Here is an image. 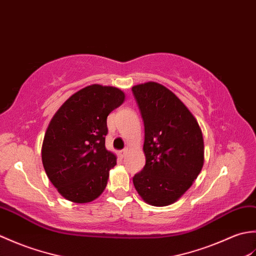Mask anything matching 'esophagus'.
Returning a JSON list of instances; mask_svg holds the SVG:
<instances>
[{
    "instance_id": "34e87169",
    "label": "esophagus",
    "mask_w": 256,
    "mask_h": 256,
    "mask_svg": "<svg viewBox=\"0 0 256 256\" xmlns=\"http://www.w3.org/2000/svg\"><path fill=\"white\" fill-rule=\"evenodd\" d=\"M127 152H128V150H127V149H124V150H120V151H119V156H120L122 158H124V156H126V154H127Z\"/></svg>"
}]
</instances>
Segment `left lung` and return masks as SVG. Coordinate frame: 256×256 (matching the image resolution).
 Returning <instances> with one entry per match:
<instances>
[{
    "label": "left lung",
    "instance_id": "8db88e82",
    "mask_svg": "<svg viewBox=\"0 0 256 256\" xmlns=\"http://www.w3.org/2000/svg\"><path fill=\"white\" fill-rule=\"evenodd\" d=\"M132 94L144 124L146 156V166L132 178L134 188L150 205L168 206L202 171V130L188 108L163 85H136Z\"/></svg>",
    "mask_w": 256,
    "mask_h": 256
}]
</instances>
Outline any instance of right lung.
Masks as SVG:
<instances>
[{
	"mask_svg": "<svg viewBox=\"0 0 256 256\" xmlns=\"http://www.w3.org/2000/svg\"><path fill=\"white\" fill-rule=\"evenodd\" d=\"M122 90L93 84L73 94L51 119L42 158L48 178L66 200L88 202L107 185L116 156L106 150L107 116L122 104Z\"/></svg>",
	"mask_w": 256,
	"mask_h": 256,
	"instance_id": "obj_1",
	"label": "right lung"
}]
</instances>
